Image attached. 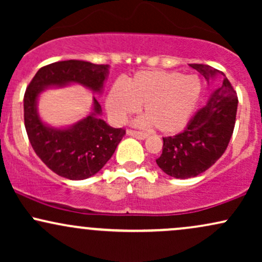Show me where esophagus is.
<instances>
[{"label": "esophagus", "mask_w": 262, "mask_h": 262, "mask_svg": "<svg viewBox=\"0 0 262 262\" xmlns=\"http://www.w3.org/2000/svg\"><path fill=\"white\" fill-rule=\"evenodd\" d=\"M127 134L130 135V137H133V138H137V139H139V140H144V139H146V138H148V134L143 133V132L127 130Z\"/></svg>", "instance_id": "1"}]
</instances>
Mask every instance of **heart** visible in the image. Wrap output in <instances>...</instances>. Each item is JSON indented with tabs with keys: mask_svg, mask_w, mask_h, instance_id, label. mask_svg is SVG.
<instances>
[{
	"mask_svg": "<svg viewBox=\"0 0 262 262\" xmlns=\"http://www.w3.org/2000/svg\"><path fill=\"white\" fill-rule=\"evenodd\" d=\"M201 81L176 71H139L127 82L113 83L106 107L112 121L121 124L143 104L146 117L139 125H154L162 133H176L187 124L200 100Z\"/></svg>",
	"mask_w": 262,
	"mask_h": 262,
	"instance_id": "b5f03b06",
	"label": "heart"
}]
</instances>
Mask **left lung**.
Returning a JSON list of instances; mask_svg holds the SVG:
<instances>
[{
  "label": "left lung",
  "instance_id": "8db88e82",
  "mask_svg": "<svg viewBox=\"0 0 262 262\" xmlns=\"http://www.w3.org/2000/svg\"><path fill=\"white\" fill-rule=\"evenodd\" d=\"M207 81L223 75L212 66L189 64ZM224 76V75H223ZM237 110V96L224 77L221 87L213 91L206 106L192 117L187 127L173 137L162 138V154L156 164L165 173L176 179L196 177L223 155L229 144Z\"/></svg>",
  "mask_w": 262,
  "mask_h": 262
}]
</instances>
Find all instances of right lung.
Here are the masks:
<instances>
[{"mask_svg": "<svg viewBox=\"0 0 262 262\" xmlns=\"http://www.w3.org/2000/svg\"><path fill=\"white\" fill-rule=\"evenodd\" d=\"M110 65L83 60H65L39 69L25 93V125L32 148L40 160L59 176L85 180L100 171L112 158L125 135L101 118L102 108L95 96L92 111L69 127H52L38 113V98L50 87L81 85L93 93H102Z\"/></svg>", "mask_w": 262, "mask_h": 262, "instance_id": "add662e5", "label": "right lung"}]
</instances>
